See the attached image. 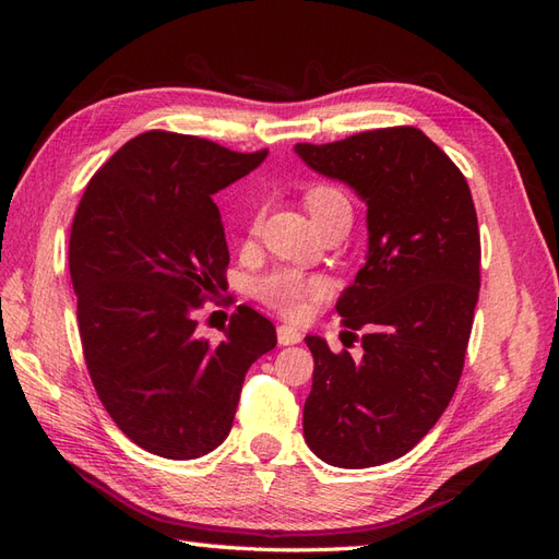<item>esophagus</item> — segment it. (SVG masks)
<instances>
[{
	"mask_svg": "<svg viewBox=\"0 0 559 559\" xmlns=\"http://www.w3.org/2000/svg\"><path fill=\"white\" fill-rule=\"evenodd\" d=\"M278 343L281 346H293V343H300L302 341V334L295 326H288V324H281L278 326Z\"/></svg>",
	"mask_w": 559,
	"mask_h": 559,
	"instance_id": "34e87169",
	"label": "esophagus"
}]
</instances>
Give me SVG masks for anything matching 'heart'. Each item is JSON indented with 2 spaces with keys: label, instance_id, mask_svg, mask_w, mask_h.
<instances>
[{
  "label": "heart",
  "instance_id": "1",
  "mask_svg": "<svg viewBox=\"0 0 559 559\" xmlns=\"http://www.w3.org/2000/svg\"><path fill=\"white\" fill-rule=\"evenodd\" d=\"M305 209L310 211L312 221L319 225L322 221L336 216V213H350V201L343 189L334 185H312L302 194ZM261 218L254 216L252 233L259 230ZM254 298L276 310L288 319H302L312 312V307L326 298L329 281L322 273H307L293 266H278L259 276L252 286Z\"/></svg>",
  "mask_w": 559,
  "mask_h": 559
}]
</instances>
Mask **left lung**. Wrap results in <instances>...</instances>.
<instances>
[{
    "instance_id": "left-lung-1",
    "label": "left lung",
    "mask_w": 559,
    "mask_h": 559,
    "mask_svg": "<svg viewBox=\"0 0 559 559\" xmlns=\"http://www.w3.org/2000/svg\"><path fill=\"white\" fill-rule=\"evenodd\" d=\"M298 156L367 204L370 254L336 310L362 358L307 336L302 430L341 468L394 461L432 430L459 386L480 290V230L466 177L415 127H384Z\"/></svg>"
}]
</instances>
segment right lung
<instances>
[{
  "mask_svg": "<svg viewBox=\"0 0 559 559\" xmlns=\"http://www.w3.org/2000/svg\"><path fill=\"white\" fill-rule=\"evenodd\" d=\"M269 148L151 129L91 177L69 235L83 360L115 425L163 459H197L228 437L245 374L276 346V326L240 305L223 338L197 312L230 264L218 189Z\"/></svg>",
  "mask_w": 559,
  "mask_h": 559,
  "instance_id": "add662e5",
  "label": "right lung"
}]
</instances>
